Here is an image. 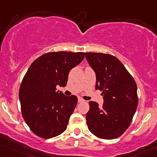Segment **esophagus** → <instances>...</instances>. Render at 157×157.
<instances>
[{
  "label": "esophagus",
  "mask_w": 157,
  "mask_h": 157,
  "mask_svg": "<svg viewBox=\"0 0 157 157\" xmlns=\"http://www.w3.org/2000/svg\"><path fill=\"white\" fill-rule=\"evenodd\" d=\"M82 101H84L83 99H82L81 98H78V102L79 103H81V102H82Z\"/></svg>",
  "instance_id": "esophagus-1"
}]
</instances>
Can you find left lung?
<instances>
[{
  "instance_id": "1",
  "label": "left lung",
  "mask_w": 157,
  "mask_h": 157,
  "mask_svg": "<svg viewBox=\"0 0 157 157\" xmlns=\"http://www.w3.org/2000/svg\"><path fill=\"white\" fill-rule=\"evenodd\" d=\"M86 58L95 72V89L102 92L104 101L102 107L94 101L89 102L86 115L88 128L100 139H116L126 131L136 110V83L113 55L88 52Z\"/></svg>"
}]
</instances>
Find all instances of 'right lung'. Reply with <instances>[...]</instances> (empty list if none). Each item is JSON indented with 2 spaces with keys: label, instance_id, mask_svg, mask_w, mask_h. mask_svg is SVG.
<instances>
[{
  "label": "right lung",
  "instance_id": "1",
  "mask_svg": "<svg viewBox=\"0 0 157 157\" xmlns=\"http://www.w3.org/2000/svg\"><path fill=\"white\" fill-rule=\"evenodd\" d=\"M83 52L46 53L25 74L19 89L24 120L37 136L51 139L66 130L77 104L75 95L65 96L56 86H65L70 71L80 64Z\"/></svg>",
  "mask_w": 157,
  "mask_h": 157
}]
</instances>
